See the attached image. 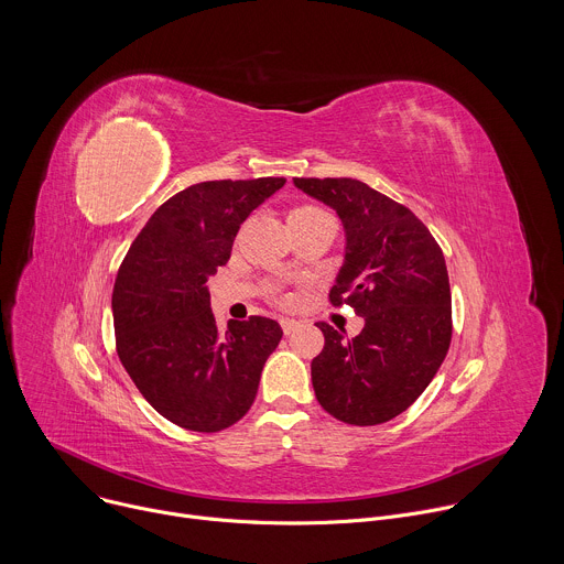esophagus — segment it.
<instances>
[{"label": "esophagus", "mask_w": 564, "mask_h": 564, "mask_svg": "<svg viewBox=\"0 0 564 564\" xmlns=\"http://www.w3.org/2000/svg\"><path fill=\"white\" fill-rule=\"evenodd\" d=\"M299 326H301V321H296V318H281V328L285 335H292Z\"/></svg>", "instance_id": "34e87169"}]
</instances>
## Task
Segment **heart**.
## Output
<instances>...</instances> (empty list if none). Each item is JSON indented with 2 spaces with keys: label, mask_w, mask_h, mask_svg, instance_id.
<instances>
[{
  "label": "heart",
  "mask_w": 564,
  "mask_h": 564,
  "mask_svg": "<svg viewBox=\"0 0 564 564\" xmlns=\"http://www.w3.org/2000/svg\"><path fill=\"white\" fill-rule=\"evenodd\" d=\"M328 214L321 209V207H316V205H299V207H294L292 209V214H290V220H314V218H326ZM270 296L276 301V303H281V305H290L292 303V294L290 292H285V290H281V288H270Z\"/></svg>",
  "instance_id": "obj_1"
}]
</instances>
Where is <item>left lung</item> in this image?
<instances>
[{"instance_id":"1","label":"left lung","mask_w":564,"mask_h":564,"mask_svg":"<svg viewBox=\"0 0 564 564\" xmlns=\"http://www.w3.org/2000/svg\"><path fill=\"white\" fill-rule=\"evenodd\" d=\"M337 209L346 263L328 299L350 305L366 326L355 339L326 321L312 359L318 404L355 426L390 422L415 404L437 375L453 337L446 261L429 227L404 205L352 178H294Z\"/></svg>"}]
</instances>
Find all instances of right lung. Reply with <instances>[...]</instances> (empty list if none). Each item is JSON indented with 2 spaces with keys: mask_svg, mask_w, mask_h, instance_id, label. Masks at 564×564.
Returning <instances> with one entry per match:
<instances>
[{
  "mask_svg": "<svg viewBox=\"0 0 564 564\" xmlns=\"http://www.w3.org/2000/svg\"><path fill=\"white\" fill-rule=\"evenodd\" d=\"M285 178L207 181L160 205L131 243L113 285L116 350L142 397L172 424L216 433L254 404L283 330L272 318L223 333L207 279L229 261L236 231Z\"/></svg>",
  "mask_w": 564,
  "mask_h": 564,
  "instance_id": "add662e5",
  "label": "right lung"
}]
</instances>
